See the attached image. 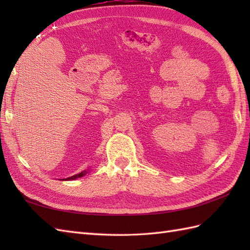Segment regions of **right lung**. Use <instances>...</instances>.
Wrapping results in <instances>:
<instances>
[{
    "label": "right lung",
    "mask_w": 250,
    "mask_h": 250,
    "mask_svg": "<svg viewBox=\"0 0 250 250\" xmlns=\"http://www.w3.org/2000/svg\"><path fill=\"white\" fill-rule=\"evenodd\" d=\"M87 173H88V171H83V172H81L79 174L74 175V176H71V177L64 178L63 180H74V179H77V178H79V177H83V176H84V175H86Z\"/></svg>",
    "instance_id": "right-lung-1"
}]
</instances>
